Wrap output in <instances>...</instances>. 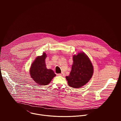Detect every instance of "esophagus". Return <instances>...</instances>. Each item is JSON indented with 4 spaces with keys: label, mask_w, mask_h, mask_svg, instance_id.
<instances>
[{
    "label": "esophagus",
    "mask_w": 121,
    "mask_h": 121,
    "mask_svg": "<svg viewBox=\"0 0 121 121\" xmlns=\"http://www.w3.org/2000/svg\"><path fill=\"white\" fill-rule=\"evenodd\" d=\"M57 75L58 76H64V73H62L57 74Z\"/></svg>",
    "instance_id": "1"
}]
</instances>
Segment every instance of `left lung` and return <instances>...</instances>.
Listing matches in <instances>:
<instances>
[{
  "label": "left lung",
  "mask_w": 121,
  "mask_h": 121,
  "mask_svg": "<svg viewBox=\"0 0 121 121\" xmlns=\"http://www.w3.org/2000/svg\"><path fill=\"white\" fill-rule=\"evenodd\" d=\"M73 59L71 71L65 78L70 87L79 88L91 79L93 74V67L90 59L84 53L74 55Z\"/></svg>",
  "instance_id": "left-lung-1"
}]
</instances>
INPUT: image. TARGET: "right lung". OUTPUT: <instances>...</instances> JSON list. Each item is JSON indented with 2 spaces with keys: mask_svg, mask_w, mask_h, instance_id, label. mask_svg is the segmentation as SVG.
Instances as JSON below:
<instances>
[{
  "mask_svg": "<svg viewBox=\"0 0 121 121\" xmlns=\"http://www.w3.org/2000/svg\"><path fill=\"white\" fill-rule=\"evenodd\" d=\"M46 57L45 53L42 56H38L32 63L30 70L31 78L40 85H47L56 76L52 70L46 68L45 62Z\"/></svg>",
  "mask_w": 121,
  "mask_h": 121,
  "instance_id": "obj_1",
  "label": "right lung"
}]
</instances>
